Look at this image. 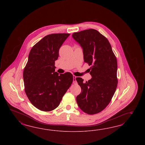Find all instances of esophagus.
<instances>
[{"label":"esophagus","mask_w":145,"mask_h":145,"mask_svg":"<svg viewBox=\"0 0 145 145\" xmlns=\"http://www.w3.org/2000/svg\"><path fill=\"white\" fill-rule=\"evenodd\" d=\"M73 83L74 84H77L76 81V76H75V75H73Z\"/></svg>","instance_id":"obj_1"}]
</instances>
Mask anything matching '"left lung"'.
Returning a JSON list of instances; mask_svg holds the SVG:
<instances>
[{
  "label": "left lung",
  "instance_id": "obj_1",
  "mask_svg": "<svg viewBox=\"0 0 145 145\" xmlns=\"http://www.w3.org/2000/svg\"><path fill=\"white\" fill-rule=\"evenodd\" d=\"M72 37L83 49L84 61L91 66L88 82L76 78L82 91L77 104L84 113L97 114L108 105L117 88V60L108 40L96 30L75 32Z\"/></svg>",
  "mask_w": 145,
  "mask_h": 145
}]
</instances>
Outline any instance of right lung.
I'll return each mask as SVG.
<instances>
[{
    "label": "right lung",
    "mask_w": 145,
    "mask_h": 145,
    "mask_svg": "<svg viewBox=\"0 0 145 145\" xmlns=\"http://www.w3.org/2000/svg\"><path fill=\"white\" fill-rule=\"evenodd\" d=\"M70 34L46 35L32 48L23 71L25 92L31 104L44 112L59 106L73 82L70 72H55L59 49Z\"/></svg>",
    "instance_id": "1"
}]
</instances>
